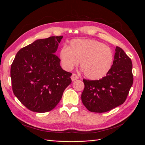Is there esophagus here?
<instances>
[{
  "label": "esophagus",
  "mask_w": 145,
  "mask_h": 145,
  "mask_svg": "<svg viewBox=\"0 0 145 145\" xmlns=\"http://www.w3.org/2000/svg\"><path fill=\"white\" fill-rule=\"evenodd\" d=\"M78 78V77L77 76V74H72V75L71 76V80L72 81L76 80Z\"/></svg>",
  "instance_id": "esophagus-1"
}]
</instances>
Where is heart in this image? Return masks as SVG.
Returning <instances> with one entry per match:
<instances>
[{"label":"heart","instance_id":"b5f03b06","mask_svg":"<svg viewBox=\"0 0 145 145\" xmlns=\"http://www.w3.org/2000/svg\"><path fill=\"white\" fill-rule=\"evenodd\" d=\"M63 67L72 69L80 61L84 75L91 80H99L106 75L111 68L114 54L109 46L93 39H74L69 46L60 51Z\"/></svg>","mask_w":145,"mask_h":145}]
</instances>
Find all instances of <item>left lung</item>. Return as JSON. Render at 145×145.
I'll return each instance as SVG.
<instances>
[{
    "instance_id": "obj_1",
    "label": "left lung",
    "mask_w": 145,
    "mask_h": 145,
    "mask_svg": "<svg viewBox=\"0 0 145 145\" xmlns=\"http://www.w3.org/2000/svg\"><path fill=\"white\" fill-rule=\"evenodd\" d=\"M132 61L116 46L114 59L106 76L100 80L83 79V104L88 111L105 112L123 103L133 83Z\"/></svg>"
}]
</instances>
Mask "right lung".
Wrapping results in <instances>:
<instances>
[{
    "mask_svg": "<svg viewBox=\"0 0 145 145\" xmlns=\"http://www.w3.org/2000/svg\"><path fill=\"white\" fill-rule=\"evenodd\" d=\"M63 36L38 39L20 49L11 67L12 91L30 111L53 109L70 83L72 74L60 65L55 54Z\"/></svg>",
    "mask_w": 145,
    "mask_h": 145,
    "instance_id": "right-lung-1",
    "label": "right lung"
}]
</instances>
